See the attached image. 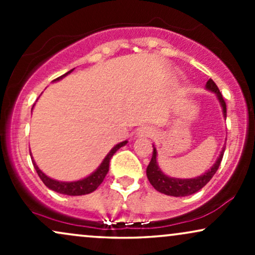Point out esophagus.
<instances>
[{"mask_svg":"<svg viewBox=\"0 0 255 255\" xmlns=\"http://www.w3.org/2000/svg\"><path fill=\"white\" fill-rule=\"evenodd\" d=\"M137 134H139V136L141 137H150L153 135V129H152L151 127H142L140 128L139 131H137Z\"/></svg>","mask_w":255,"mask_h":255,"instance_id":"obj_1","label":"esophagus"}]
</instances>
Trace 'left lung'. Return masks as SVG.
Listing matches in <instances>:
<instances>
[{"label":"left lung","mask_w":255,"mask_h":255,"mask_svg":"<svg viewBox=\"0 0 255 255\" xmlns=\"http://www.w3.org/2000/svg\"><path fill=\"white\" fill-rule=\"evenodd\" d=\"M205 87H206L207 91H211V92L215 93L219 104L222 107L223 118L227 119V104H225L222 93L219 92L217 85L215 84V81L212 79H210ZM224 150L225 146H223V148H222L221 153H219L215 164L206 172H204L203 175L193 178H177L168 176V175H165L164 172L160 170L157 162V150L153 145V153H152L150 164H148L147 169H146V175H147L148 181H150V183L154 187L156 191L163 193V194L170 195V197H187V195L194 194V193L199 192L205 184L209 183V181L213 177V175L216 174L219 165H221Z\"/></svg>","instance_id":"left-lung-1"}]
</instances>
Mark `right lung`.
I'll return each instance as SVG.
<instances>
[{"label":"right lung","mask_w":255,"mask_h":255,"mask_svg":"<svg viewBox=\"0 0 255 255\" xmlns=\"http://www.w3.org/2000/svg\"><path fill=\"white\" fill-rule=\"evenodd\" d=\"M73 71H74V68L71 69L69 72H67L66 74L61 75V77L55 79L54 81H60L61 79L67 77V75H68L69 73H72ZM127 142H128L127 140H125V141L120 142V144L114 146V147L109 151V153L105 156L103 162L101 163V165H99L98 168L92 172V174H90L89 176L81 178V180H78V181H71V182H66V181L54 180V178L46 176V175L44 174V172L40 170L39 168H38V165L36 164V162H34V160H32V163H33V166H34V169H36L38 176L40 177V180L43 181V183L45 184L48 188H50L51 191L57 192V193H60V194H64V195L90 194V193L96 191V189L98 188L99 184L103 182L105 176H107L108 171H109V163H110L111 157L114 156V153H115V152L118 151L119 148H121L122 146H125L126 144H127ZM30 154H31V159H33V157H32V153H30Z\"/></svg>","instance_id":"right-lung-1"}]
</instances>
